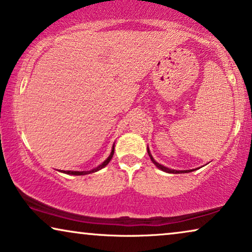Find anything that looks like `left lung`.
<instances>
[{
    "label": "left lung",
    "mask_w": 252,
    "mask_h": 252,
    "mask_svg": "<svg viewBox=\"0 0 252 252\" xmlns=\"http://www.w3.org/2000/svg\"><path fill=\"white\" fill-rule=\"evenodd\" d=\"M148 153H149V150H148ZM150 154V153H149ZM150 156V155H149ZM150 158H151V160L154 161L155 163V165H156V166L158 167V168H160L161 171H164V172H167V173H180V172H186V173H187V172H190L191 170H188V171H175V170H171V168H167V167H165V166H163V165H160V164H158L157 161H155L154 160V158L150 156Z\"/></svg>",
    "instance_id": "1"
}]
</instances>
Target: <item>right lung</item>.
Here are the masks:
<instances>
[{
  "mask_svg": "<svg viewBox=\"0 0 252 252\" xmlns=\"http://www.w3.org/2000/svg\"><path fill=\"white\" fill-rule=\"evenodd\" d=\"M113 153H115V150L112 149V151H111V155H110V156L108 157V159H106L105 161H103V163L99 165V166H97L96 168H94V170H92V171H87V172H85V171H82V172H79V171H67V172H64V173H67V174H73V175H84V174H88V173H92V172H96V171H98V170H101V168H103L104 166H106V165L109 164V161L111 160V158H112V156H113Z\"/></svg>",
  "mask_w": 252,
  "mask_h": 252,
  "instance_id": "obj_1",
  "label": "right lung"
}]
</instances>
